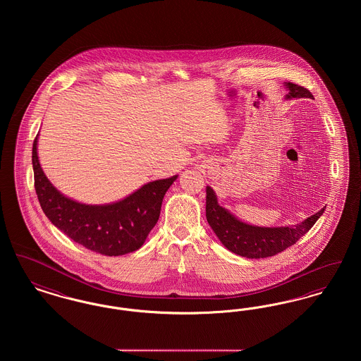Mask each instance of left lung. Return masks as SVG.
Masks as SVG:
<instances>
[{
  "mask_svg": "<svg viewBox=\"0 0 361 361\" xmlns=\"http://www.w3.org/2000/svg\"><path fill=\"white\" fill-rule=\"evenodd\" d=\"M286 86L290 90L286 96L288 100L312 97L310 90L303 86L292 82H287ZM206 192L207 222L230 252L246 258L272 257L281 253L300 240L325 211V208H322L296 226L259 227L240 222L226 208L219 206L216 195L211 187H207Z\"/></svg>",
  "mask_w": 361,
  "mask_h": 361,
  "instance_id": "obj_1",
  "label": "left lung"
}]
</instances>
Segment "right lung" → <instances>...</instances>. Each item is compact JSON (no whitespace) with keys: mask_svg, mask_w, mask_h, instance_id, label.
<instances>
[{"mask_svg":"<svg viewBox=\"0 0 361 361\" xmlns=\"http://www.w3.org/2000/svg\"><path fill=\"white\" fill-rule=\"evenodd\" d=\"M35 189L51 224L86 249L104 256L137 250L158 222L164 196L177 176L145 184L112 204L90 206L63 196L43 173L37 157V135L32 146Z\"/></svg>","mask_w":361,"mask_h":361,"instance_id":"obj_1","label":"right lung"}]
</instances>
